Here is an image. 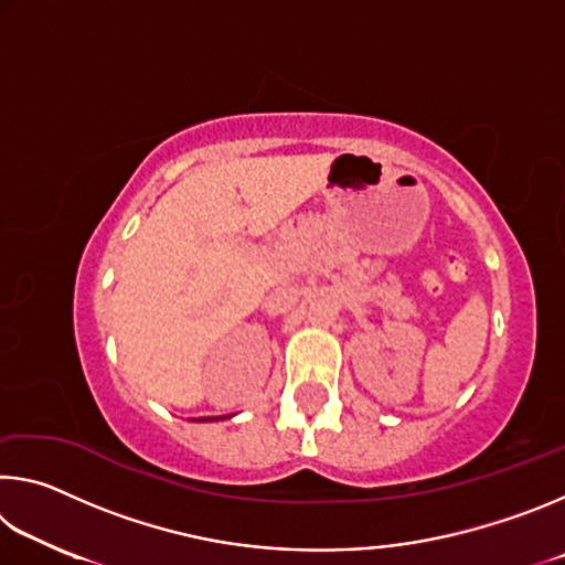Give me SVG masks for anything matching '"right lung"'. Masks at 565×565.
I'll use <instances>...</instances> for the list:
<instances>
[{
  "mask_svg": "<svg viewBox=\"0 0 565 565\" xmlns=\"http://www.w3.org/2000/svg\"><path fill=\"white\" fill-rule=\"evenodd\" d=\"M204 420H212V418H204Z\"/></svg>",
  "mask_w": 565,
  "mask_h": 565,
  "instance_id": "obj_1",
  "label": "right lung"
}]
</instances>
